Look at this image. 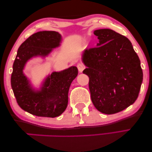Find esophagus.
Here are the masks:
<instances>
[{"mask_svg": "<svg viewBox=\"0 0 152 152\" xmlns=\"http://www.w3.org/2000/svg\"><path fill=\"white\" fill-rule=\"evenodd\" d=\"M77 66V69H78L79 71L81 72V73L83 71V69H85V66H84L83 64H81V63H79Z\"/></svg>", "mask_w": 152, "mask_h": 152, "instance_id": "34e87169", "label": "esophagus"}]
</instances>
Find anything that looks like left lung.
Listing matches in <instances>:
<instances>
[{
  "label": "left lung",
  "instance_id": "obj_1",
  "mask_svg": "<svg viewBox=\"0 0 152 152\" xmlns=\"http://www.w3.org/2000/svg\"><path fill=\"white\" fill-rule=\"evenodd\" d=\"M99 43L87 48L82 60L89 77L91 101L98 111L113 114L138 98L143 81L140 60L130 40L109 29L94 31Z\"/></svg>",
  "mask_w": 152,
  "mask_h": 152
}]
</instances>
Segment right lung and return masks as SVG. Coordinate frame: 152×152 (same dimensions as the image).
<instances>
[{
    "mask_svg": "<svg viewBox=\"0 0 152 152\" xmlns=\"http://www.w3.org/2000/svg\"><path fill=\"white\" fill-rule=\"evenodd\" d=\"M61 36L54 31L32 34L21 44L13 65L11 83L17 102L33 115L54 118L65 110L68 93L73 79L77 76L76 66L61 72H53L46 78L40 91H34L23 73L26 62L33 56H46L60 45Z\"/></svg>",
    "mask_w": 152,
    "mask_h": 152,
    "instance_id": "1",
    "label": "right lung"
}]
</instances>
